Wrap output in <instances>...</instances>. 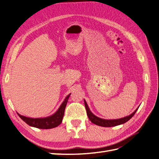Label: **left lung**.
Wrapping results in <instances>:
<instances>
[{
    "label": "left lung",
    "mask_w": 159,
    "mask_h": 159,
    "mask_svg": "<svg viewBox=\"0 0 159 159\" xmlns=\"http://www.w3.org/2000/svg\"><path fill=\"white\" fill-rule=\"evenodd\" d=\"M84 105H85V108L86 110L87 115H88V117L90 119V121H91L93 124L99 125V126H102V127H113V126L125 124V122L129 121V119H130L132 116L134 115L135 112H137V111L139 108L138 107V108L136 109L135 111L132 113V114H130L128 116H126L125 117L116 119H104L99 118L98 116H97L94 115L93 113L90 111L89 107L88 104H87L86 102L85 101V99H84Z\"/></svg>",
    "instance_id": "left-lung-1"
}]
</instances>
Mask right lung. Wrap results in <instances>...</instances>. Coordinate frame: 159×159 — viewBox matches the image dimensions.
Masks as SVG:
<instances>
[{"mask_svg": "<svg viewBox=\"0 0 159 159\" xmlns=\"http://www.w3.org/2000/svg\"><path fill=\"white\" fill-rule=\"evenodd\" d=\"M70 93L69 94L66 98L64 99V102L60 105L57 111L53 114L52 115L47 116V117L43 118H30L27 117V116L20 115V114L18 115L23 120L26 124H27L29 125L32 126V127L40 128V129H51L56 128L59 125L61 121H62L63 116L64 115V111L68 102Z\"/></svg>", "mask_w": 159, "mask_h": 159, "instance_id": "obj_1", "label": "right lung"}]
</instances>
